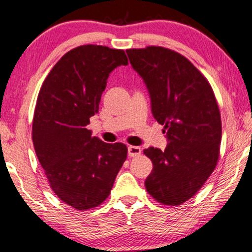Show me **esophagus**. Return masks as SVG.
I'll return each mask as SVG.
<instances>
[{"label": "esophagus", "instance_id": "obj_1", "mask_svg": "<svg viewBox=\"0 0 252 252\" xmlns=\"http://www.w3.org/2000/svg\"><path fill=\"white\" fill-rule=\"evenodd\" d=\"M127 154H129V157L131 158L139 157L141 154V148L138 146H129L127 147Z\"/></svg>", "mask_w": 252, "mask_h": 252}]
</instances>
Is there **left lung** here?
I'll list each match as a JSON object with an SVG mask.
<instances>
[{"instance_id": "1", "label": "left lung", "mask_w": 252, "mask_h": 252, "mask_svg": "<svg viewBox=\"0 0 252 252\" xmlns=\"http://www.w3.org/2000/svg\"><path fill=\"white\" fill-rule=\"evenodd\" d=\"M126 55L146 84L152 113L169 140L164 151L144 150L153 163L145 187L158 203L180 205L217 165L221 119L214 90L186 57L170 49L152 45L127 49Z\"/></svg>"}]
</instances>
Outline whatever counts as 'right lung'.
<instances>
[{
  "label": "right lung",
  "mask_w": 252,
  "mask_h": 252,
  "mask_svg": "<svg viewBox=\"0 0 252 252\" xmlns=\"http://www.w3.org/2000/svg\"><path fill=\"white\" fill-rule=\"evenodd\" d=\"M127 65L123 50L81 45L52 67L38 92L32 139L49 185L76 210L100 205L126 160L125 144H107L87 129L98 113L109 73Z\"/></svg>",
  "instance_id": "add662e5"
}]
</instances>
